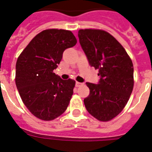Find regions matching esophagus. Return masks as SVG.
<instances>
[{"mask_svg": "<svg viewBox=\"0 0 152 152\" xmlns=\"http://www.w3.org/2000/svg\"><path fill=\"white\" fill-rule=\"evenodd\" d=\"M83 83H80V82H76V84H75V86L77 87V88H79V87H80V86L83 85Z\"/></svg>", "mask_w": 152, "mask_h": 152, "instance_id": "34e87169", "label": "esophagus"}]
</instances>
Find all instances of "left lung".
Wrapping results in <instances>:
<instances>
[{
  "label": "left lung",
  "instance_id": "1",
  "mask_svg": "<svg viewBox=\"0 0 152 152\" xmlns=\"http://www.w3.org/2000/svg\"><path fill=\"white\" fill-rule=\"evenodd\" d=\"M78 38L90 65L100 76L98 84L86 83L90 94L84 105L98 120L110 121L122 112L132 92L133 64L123 45L106 31L80 29Z\"/></svg>",
  "mask_w": 152,
  "mask_h": 152
}]
</instances>
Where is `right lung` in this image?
<instances>
[{"label": "right lung", "instance_id": "obj_1", "mask_svg": "<svg viewBox=\"0 0 152 152\" xmlns=\"http://www.w3.org/2000/svg\"><path fill=\"white\" fill-rule=\"evenodd\" d=\"M77 39L69 30L49 29L36 35L16 64V85L23 102L36 117L50 121L66 110L75 80H62L53 72L64 51Z\"/></svg>", "mask_w": 152, "mask_h": 152}]
</instances>
